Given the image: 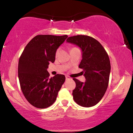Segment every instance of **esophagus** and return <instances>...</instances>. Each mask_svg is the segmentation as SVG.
<instances>
[{
  "label": "esophagus",
  "mask_w": 133,
  "mask_h": 133,
  "mask_svg": "<svg viewBox=\"0 0 133 133\" xmlns=\"http://www.w3.org/2000/svg\"><path fill=\"white\" fill-rule=\"evenodd\" d=\"M70 78H71L69 76H66V80H69V79H70Z\"/></svg>",
  "instance_id": "34e87169"
}]
</instances>
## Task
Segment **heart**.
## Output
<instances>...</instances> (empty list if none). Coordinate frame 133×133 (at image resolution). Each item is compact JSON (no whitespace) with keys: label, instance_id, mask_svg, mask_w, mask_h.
Masks as SVG:
<instances>
[{"label":"heart","instance_id":"1","mask_svg":"<svg viewBox=\"0 0 133 133\" xmlns=\"http://www.w3.org/2000/svg\"><path fill=\"white\" fill-rule=\"evenodd\" d=\"M58 53V50H57V51H56V54H57Z\"/></svg>","mask_w":133,"mask_h":133}]
</instances>
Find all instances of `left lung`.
Instances as JSON below:
<instances>
[{
	"label": "left lung",
	"instance_id": "left-lung-1",
	"mask_svg": "<svg viewBox=\"0 0 133 133\" xmlns=\"http://www.w3.org/2000/svg\"><path fill=\"white\" fill-rule=\"evenodd\" d=\"M66 41L77 45L82 51L78 67L83 70L85 82L73 78L76 85L72 93L74 100L82 107L94 106L102 100L109 85L111 70L109 56L100 42L89 36L69 37Z\"/></svg>",
	"mask_w": 133,
	"mask_h": 133
}]
</instances>
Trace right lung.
<instances>
[{
  "mask_svg": "<svg viewBox=\"0 0 133 133\" xmlns=\"http://www.w3.org/2000/svg\"><path fill=\"white\" fill-rule=\"evenodd\" d=\"M67 35H37L24 48L18 64V77L23 95L29 103L39 109L52 105L63 84L65 76L49 77V63L55 61L57 49Z\"/></svg>",
  "mask_w": 133,
  "mask_h": 133,
  "instance_id": "obj_1",
  "label": "right lung"
}]
</instances>
